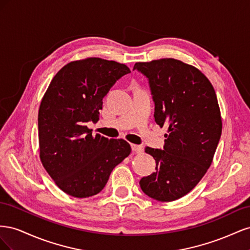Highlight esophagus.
Returning <instances> with one entry per match:
<instances>
[{"instance_id": "obj_1", "label": "esophagus", "mask_w": 250, "mask_h": 250, "mask_svg": "<svg viewBox=\"0 0 250 250\" xmlns=\"http://www.w3.org/2000/svg\"><path fill=\"white\" fill-rule=\"evenodd\" d=\"M131 149H132L133 152H135V153H142L143 151H144V149H143L142 146H140V145H134V144H131Z\"/></svg>"}]
</instances>
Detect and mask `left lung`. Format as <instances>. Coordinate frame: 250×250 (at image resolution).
I'll return each mask as SVG.
<instances>
[{
	"instance_id": "8db88e82",
	"label": "left lung",
	"mask_w": 250,
	"mask_h": 250,
	"mask_svg": "<svg viewBox=\"0 0 250 250\" xmlns=\"http://www.w3.org/2000/svg\"><path fill=\"white\" fill-rule=\"evenodd\" d=\"M133 70L149 80L155 103L154 118L168 126L165 147H146L156 171L140 181L149 197L169 202L197 186L213 162L222 132L215 89L197 67L174 58L137 62Z\"/></svg>"
}]
</instances>
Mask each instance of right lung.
Here are the masks:
<instances>
[{
    "instance_id": "obj_1",
    "label": "right lung",
    "mask_w": 250,
    "mask_h": 250,
    "mask_svg": "<svg viewBox=\"0 0 250 250\" xmlns=\"http://www.w3.org/2000/svg\"><path fill=\"white\" fill-rule=\"evenodd\" d=\"M130 73L113 60L88 57L65 64L53 77L39 109L40 158L65 194L86 198L101 192L117 165L130 154L122 139L93 135L87 122L99 121L102 99Z\"/></svg>"
}]
</instances>
